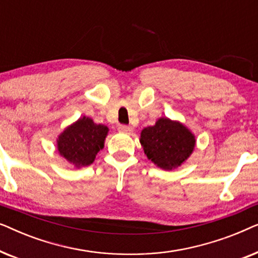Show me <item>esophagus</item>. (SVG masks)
<instances>
[{
  "mask_svg": "<svg viewBox=\"0 0 258 258\" xmlns=\"http://www.w3.org/2000/svg\"><path fill=\"white\" fill-rule=\"evenodd\" d=\"M118 132L129 134V133L133 132V128H132V126L125 125V124H119V125H118Z\"/></svg>",
  "mask_w": 258,
  "mask_h": 258,
  "instance_id": "34e87169",
  "label": "esophagus"
}]
</instances>
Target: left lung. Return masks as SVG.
<instances>
[{
  "instance_id": "8db88e82",
  "label": "left lung",
  "mask_w": 258,
  "mask_h": 258,
  "mask_svg": "<svg viewBox=\"0 0 258 258\" xmlns=\"http://www.w3.org/2000/svg\"><path fill=\"white\" fill-rule=\"evenodd\" d=\"M144 154L157 167L171 170L181 165L195 148V136L182 123L160 118L141 133Z\"/></svg>"
}]
</instances>
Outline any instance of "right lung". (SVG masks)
Instances as JSON below:
<instances>
[{"label":"right lung","instance_id":"1","mask_svg":"<svg viewBox=\"0 0 258 258\" xmlns=\"http://www.w3.org/2000/svg\"><path fill=\"white\" fill-rule=\"evenodd\" d=\"M108 130L107 125L96 124L84 116L58 136V153L77 168L90 165L103 149Z\"/></svg>","mask_w":258,"mask_h":258}]
</instances>
